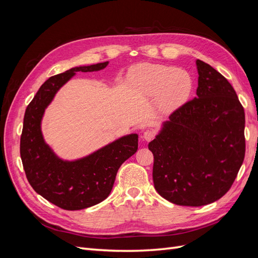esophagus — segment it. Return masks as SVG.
<instances>
[{"label":"esophagus","instance_id":"esophagus-1","mask_svg":"<svg viewBox=\"0 0 258 258\" xmlns=\"http://www.w3.org/2000/svg\"><path fill=\"white\" fill-rule=\"evenodd\" d=\"M143 138H144L145 141H147V142L152 141V140L155 138V132L153 130H146V131H144Z\"/></svg>","mask_w":258,"mask_h":258}]
</instances>
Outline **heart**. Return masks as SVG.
Instances as JSON below:
<instances>
[{
  "label": "heart",
  "instance_id": "1",
  "mask_svg": "<svg viewBox=\"0 0 258 258\" xmlns=\"http://www.w3.org/2000/svg\"><path fill=\"white\" fill-rule=\"evenodd\" d=\"M128 83L139 96L155 98L165 112H173L188 100L192 90L190 75L175 67L143 63L132 68Z\"/></svg>",
  "mask_w": 258,
  "mask_h": 258
}]
</instances>
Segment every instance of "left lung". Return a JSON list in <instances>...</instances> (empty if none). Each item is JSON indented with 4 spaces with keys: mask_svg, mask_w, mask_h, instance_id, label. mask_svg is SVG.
<instances>
[{
    "mask_svg": "<svg viewBox=\"0 0 258 258\" xmlns=\"http://www.w3.org/2000/svg\"><path fill=\"white\" fill-rule=\"evenodd\" d=\"M197 97L175 110L148 144L153 181L162 198L201 207L222 198L245 155L243 106L230 83L197 60Z\"/></svg>",
    "mask_w": 258,
    "mask_h": 258,
    "instance_id": "left-lung-1",
    "label": "left lung"
}]
</instances>
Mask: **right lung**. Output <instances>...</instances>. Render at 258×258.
Listing matches in <instances>:
<instances>
[{
    "mask_svg": "<svg viewBox=\"0 0 258 258\" xmlns=\"http://www.w3.org/2000/svg\"><path fill=\"white\" fill-rule=\"evenodd\" d=\"M102 62L76 67L49 77L27 106L20 138V156L33 189L63 210H82L100 204L110 195L119 167L138 150V135L124 136L74 161L62 160L45 143L41 121L57 91L76 72L100 71Z\"/></svg>",
    "mask_w": 258,
    "mask_h": 258,
    "instance_id": "obj_1",
    "label": "right lung"
}]
</instances>
